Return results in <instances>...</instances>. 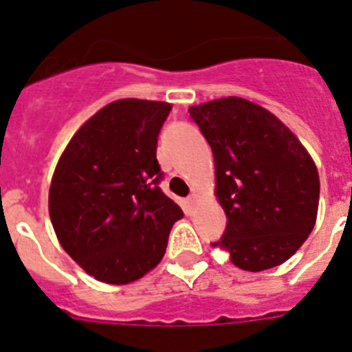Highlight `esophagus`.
<instances>
[{
  "mask_svg": "<svg viewBox=\"0 0 352 352\" xmlns=\"http://www.w3.org/2000/svg\"><path fill=\"white\" fill-rule=\"evenodd\" d=\"M186 203H188V204H190V206H192V204H194V203H195V195H194V194H192V195H190V197L186 199Z\"/></svg>",
  "mask_w": 352,
  "mask_h": 352,
  "instance_id": "34e87169",
  "label": "esophagus"
}]
</instances>
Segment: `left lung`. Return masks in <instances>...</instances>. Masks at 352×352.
<instances>
[{"label": "left lung", "instance_id": "left-lung-1", "mask_svg": "<svg viewBox=\"0 0 352 352\" xmlns=\"http://www.w3.org/2000/svg\"><path fill=\"white\" fill-rule=\"evenodd\" d=\"M188 113L213 151L227 217L211 245L247 272L285 263L312 232L319 206V174L307 149L278 118L245 98H219Z\"/></svg>", "mask_w": 352, "mask_h": 352}]
</instances>
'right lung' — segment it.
Instances as JSON below:
<instances>
[{
  "label": "right lung",
  "instance_id": "obj_1",
  "mask_svg": "<svg viewBox=\"0 0 352 352\" xmlns=\"http://www.w3.org/2000/svg\"><path fill=\"white\" fill-rule=\"evenodd\" d=\"M166 102L123 98L89 118L68 142L49 190L56 236L96 280L130 284L162 261L183 211L160 188L158 133Z\"/></svg>",
  "mask_w": 352,
  "mask_h": 352
}]
</instances>
